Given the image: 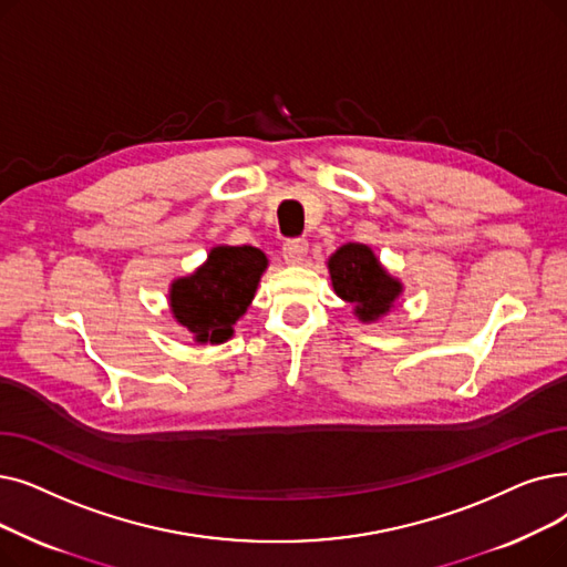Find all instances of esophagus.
<instances>
[{
	"mask_svg": "<svg viewBox=\"0 0 567 567\" xmlns=\"http://www.w3.org/2000/svg\"><path fill=\"white\" fill-rule=\"evenodd\" d=\"M308 255V240L291 238L282 245V257L287 264H301Z\"/></svg>",
	"mask_w": 567,
	"mask_h": 567,
	"instance_id": "34e87169",
	"label": "esophagus"
}]
</instances>
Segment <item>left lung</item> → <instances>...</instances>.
<instances>
[{
  "mask_svg": "<svg viewBox=\"0 0 567 567\" xmlns=\"http://www.w3.org/2000/svg\"><path fill=\"white\" fill-rule=\"evenodd\" d=\"M329 274L338 297L354 306L363 322L389 312L401 293V282L393 280L365 245L350 243L329 259Z\"/></svg>",
  "mask_w": 567,
  "mask_h": 567,
  "instance_id": "8db88e82",
  "label": "left lung"
}]
</instances>
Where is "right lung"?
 Segmentation results:
<instances>
[{"label": "right lung", "mask_w": 567, "mask_h": 567, "mask_svg": "<svg viewBox=\"0 0 567 567\" xmlns=\"http://www.w3.org/2000/svg\"><path fill=\"white\" fill-rule=\"evenodd\" d=\"M266 264L250 245H219L196 274L171 285V310L199 342H225L255 299Z\"/></svg>", "instance_id": "right-lung-1"}]
</instances>
